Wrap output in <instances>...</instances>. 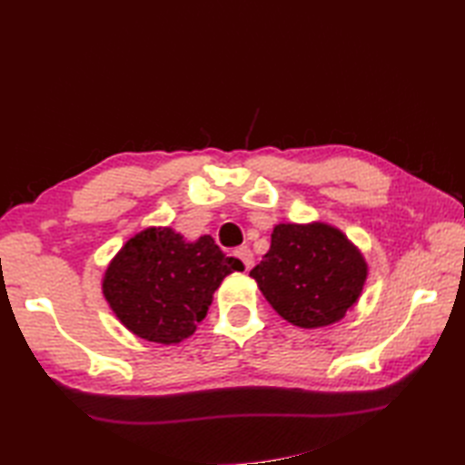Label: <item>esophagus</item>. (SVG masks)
<instances>
[{
	"mask_svg": "<svg viewBox=\"0 0 465 465\" xmlns=\"http://www.w3.org/2000/svg\"><path fill=\"white\" fill-rule=\"evenodd\" d=\"M233 255L235 258H238L243 265H245V270H250L252 268V263H253V253H252V250L248 248V245H242V248H238L233 252Z\"/></svg>",
	"mask_w": 465,
	"mask_h": 465,
	"instance_id": "34e87169",
	"label": "esophagus"
}]
</instances>
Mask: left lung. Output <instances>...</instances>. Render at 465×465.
Here are the masks:
<instances>
[{
	"label": "left lung",
	"instance_id": "8db88e82",
	"mask_svg": "<svg viewBox=\"0 0 465 465\" xmlns=\"http://www.w3.org/2000/svg\"><path fill=\"white\" fill-rule=\"evenodd\" d=\"M361 253L325 223L273 227L270 252L250 272L265 300L300 328L341 320L365 282Z\"/></svg>",
	"mask_w": 465,
	"mask_h": 465
}]
</instances>
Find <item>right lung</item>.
Segmentation results:
<instances>
[{
	"mask_svg": "<svg viewBox=\"0 0 465 465\" xmlns=\"http://www.w3.org/2000/svg\"><path fill=\"white\" fill-rule=\"evenodd\" d=\"M210 235L187 243L170 227L127 242L104 278V295L127 330L143 340L177 343L205 318L212 293L227 273L242 272Z\"/></svg>",
	"mask_w": 465,
	"mask_h": 465,
	"instance_id": "add662e5",
	"label": "right lung"
}]
</instances>
